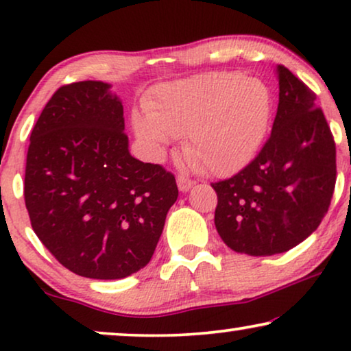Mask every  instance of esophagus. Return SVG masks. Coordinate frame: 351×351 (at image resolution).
<instances>
[{"label": "esophagus", "instance_id": "34e87169", "mask_svg": "<svg viewBox=\"0 0 351 351\" xmlns=\"http://www.w3.org/2000/svg\"><path fill=\"white\" fill-rule=\"evenodd\" d=\"M193 184H195V182L191 180V179H189V177H186V176H179V177H177V186H179V190L184 191V193H185V191H189L191 186H193Z\"/></svg>", "mask_w": 351, "mask_h": 351}]
</instances>
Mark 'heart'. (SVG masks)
<instances>
[{
  "mask_svg": "<svg viewBox=\"0 0 351 351\" xmlns=\"http://www.w3.org/2000/svg\"><path fill=\"white\" fill-rule=\"evenodd\" d=\"M271 93L263 81L213 73L161 86L134 113V132L153 161L177 136L195 166L213 176L233 174L257 155L271 119Z\"/></svg>",
  "mask_w": 351,
  "mask_h": 351,
  "instance_id": "1",
  "label": "heart"
}]
</instances>
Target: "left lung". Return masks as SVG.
<instances>
[{"mask_svg": "<svg viewBox=\"0 0 351 351\" xmlns=\"http://www.w3.org/2000/svg\"><path fill=\"white\" fill-rule=\"evenodd\" d=\"M280 104L271 134L249 165L213 184L215 228L233 251L286 252L308 238L328 213L335 186V143L316 95L276 66Z\"/></svg>", "mask_w": 351, "mask_h": 351, "instance_id": "obj_1", "label": "left lung"}]
</instances>
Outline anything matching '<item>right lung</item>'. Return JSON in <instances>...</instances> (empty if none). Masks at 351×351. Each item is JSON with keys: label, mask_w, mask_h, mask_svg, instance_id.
I'll use <instances>...</instances> for the list:
<instances>
[{"label": "right lung", "mask_w": 351, "mask_h": 351, "mask_svg": "<svg viewBox=\"0 0 351 351\" xmlns=\"http://www.w3.org/2000/svg\"><path fill=\"white\" fill-rule=\"evenodd\" d=\"M112 86H62L30 136L23 196L33 232L76 275L119 280L150 262L176 203V177L129 153Z\"/></svg>", "instance_id": "obj_1"}]
</instances>
